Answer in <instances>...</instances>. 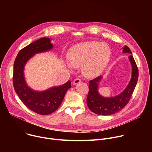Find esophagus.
Returning <instances> with one entry per match:
<instances>
[{"mask_svg":"<svg viewBox=\"0 0 152 152\" xmlns=\"http://www.w3.org/2000/svg\"><path fill=\"white\" fill-rule=\"evenodd\" d=\"M80 79H79V78H77V79H75L74 80H73V84L74 85H77V84H78V83H79L80 82Z\"/></svg>","mask_w":152,"mask_h":152,"instance_id":"1","label":"esophagus"}]
</instances>
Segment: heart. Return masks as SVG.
I'll return each instance as SVG.
<instances>
[{"mask_svg": "<svg viewBox=\"0 0 152 152\" xmlns=\"http://www.w3.org/2000/svg\"><path fill=\"white\" fill-rule=\"evenodd\" d=\"M111 55V49L105 43L86 41L78 43L70 48L68 53L70 63L66 67H79L82 66L83 74L87 77L99 76L105 69Z\"/></svg>", "mask_w": 152, "mask_h": 152, "instance_id": "obj_1", "label": "heart"}]
</instances>
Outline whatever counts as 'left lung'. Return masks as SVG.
<instances>
[{
	"label": "left lung",
	"mask_w": 152,
	"mask_h": 152,
	"mask_svg": "<svg viewBox=\"0 0 152 152\" xmlns=\"http://www.w3.org/2000/svg\"><path fill=\"white\" fill-rule=\"evenodd\" d=\"M123 52L131 54L128 58L132 66V76L126 88L120 94L114 97H105L99 94L98 88L99 84L103 78L102 76L89 82V92L86 104L90 110L96 114L109 115L121 111L128 103L134 91L138 78V67L132 53L127 46L123 48Z\"/></svg>",
	"instance_id": "obj_1"
}]
</instances>
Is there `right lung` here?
Wrapping results in <instances>:
<instances>
[{"instance_id":"obj_1","label":"right lung","mask_w":152,"mask_h":152,"mask_svg":"<svg viewBox=\"0 0 152 152\" xmlns=\"http://www.w3.org/2000/svg\"><path fill=\"white\" fill-rule=\"evenodd\" d=\"M53 48L49 38H41L20 50L14 64L13 85L15 93L30 110L41 115H48L55 111L67 91L72 87L69 80L62 85L38 91L30 88L26 82L24 69L27 62L35 54L49 51Z\"/></svg>"}]
</instances>
